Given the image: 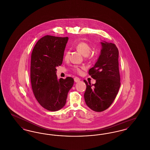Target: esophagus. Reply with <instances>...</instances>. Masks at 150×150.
I'll use <instances>...</instances> for the list:
<instances>
[{
  "label": "esophagus",
  "instance_id": "1",
  "mask_svg": "<svg viewBox=\"0 0 150 150\" xmlns=\"http://www.w3.org/2000/svg\"><path fill=\"white\" fill-rule=\"evenodd\" d=\"M80 80V78H78V77H75V78H74V81H75V82H76V83L79 82Z\"/></svg>",
  "mask_w": 150,
  "mask_h": 150
}]
</instances>
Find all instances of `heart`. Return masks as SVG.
Wrapping results in <instances>:
<instances>
[{"instance_id":"b5f03b06","label":"heart","mask_w":150,"mask_h":150,"mask_svg":"<svg viewBox=\"0 0 150 150\" xmlns=\"http://www.w3.org/2000/svg\"><path fill=\"white\" fill-rule=\"evenodd\" d=\"M75 48L78 50L80 53H81L83 56H84L86 58L88 59H91L93 57V53H91V51L92 50V48L90 44L86 43L84 42H81L78 43ZM69 57V52L66 51L64 54L65 59H67ZM85 67L84 66H73L72 69L74 71L78 74H81L82 70L84 69Z\"/></svg>"}]
</instances>
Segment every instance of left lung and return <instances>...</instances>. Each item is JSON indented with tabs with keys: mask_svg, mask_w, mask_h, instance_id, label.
Here are the masks:
<instances>
[{
	"mask_svg": "<svg viewBox=\"0 0 150 150\" xmlns=\"http://www.w3.org/2000/svg\"><path fill=\"white\" fill-rule=\"evenodd\" d=\"M101 44L100 57L88 72L96 82L91 84L84 80L86 104L96 112L103 111L111 105L120 86L118 49L113 43L104 42Z\"/></svg>",
	"mask_w": 150,
	"mask_h": 150,
	"instance_id": "8db88e82",
	"label": "left lung"
}]
</instances>
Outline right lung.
Listing matches in <instances>:
<instances>
[{"label":"right lung","instance_id":"obj_1","mask_svg":"<svg viewBox=\"0 0 150 150\" xmlns=\"http://www.w3.org/2000/svg\"><path fill=\"white\" fill-rule=\"evenodd\" d=\"M68 37L45 35L36 43L31 53L30 79L34 95L40 105L50 111L64 106L74 84L71 77L57 79L56 67L62 64Z\"/></svg>","mask_w":150,"mask_h":150}]
</instances>
